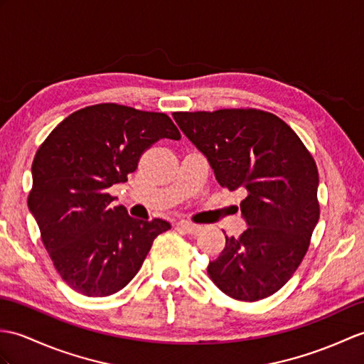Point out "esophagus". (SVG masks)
<instances>
[{
	"label": "esophagus",
	"instance_id": "obj_1",
	"mask_svg": "<svg viewBox=\"0 0 364 364\" xmlns=\"http://www.w3.org/2000/svg\"><path fill=\"white\" fill-rule=\"evenodd\" d=\"M176 226H180L181 230L184 232H188V234H197V232H200L203 230L201 225H196V223L188 222V220H180L178 223H176Z\"/></svg>",
	"mask_w": 364,
	"mask_h": 364
}]
</instances>
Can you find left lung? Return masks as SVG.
I'll list each match as a JSON object with an SVG mask.
<instances>
[{"mask_svg": "<svg viewBox=\"0 0 364 364\" xmlns=\"http://www.w3.org/2000/svg\"><path fill=\"white\" fill-rule=\"evenodd\" d=\"M181 132L208 158L215 180L243 189L248 228L226 237L208 274L228 296L255 302L289 282L319 218L318 167L281 117L256 108L176 112Z\"/></svg>", "mask_w": 364, "mask_h": 364, "instance_id": "left-lung-1", "label": "left lung"}]
</instances>
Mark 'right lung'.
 <instances>
[{"label": "right lung", "mask_w": 364, "mask_h": 364, "mask_svg": "<svg viewBox=\"0 0 364 364\" xmlns=\"http://www.w3.org/2000/svg\"><path fill=\"white\" fill-rule=\"evenodd\" d=\"M181 134L164 113L97 104L58 124L32 163L28 206L63 281L91 298L109 296L136 276L156 235L171 223L138 220L109 203L151 144Z\"/></svg>", "instance_id": "add662e5"}]
</instances>
